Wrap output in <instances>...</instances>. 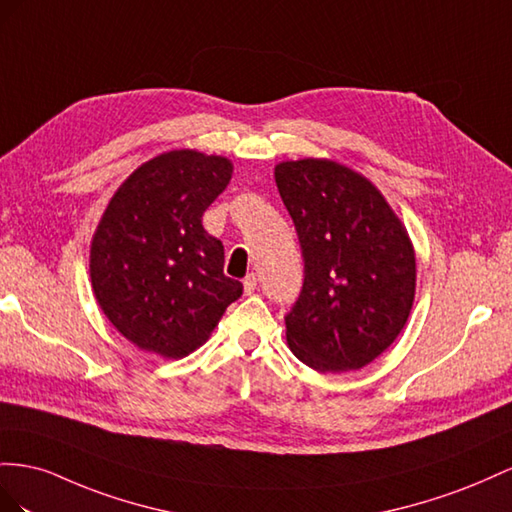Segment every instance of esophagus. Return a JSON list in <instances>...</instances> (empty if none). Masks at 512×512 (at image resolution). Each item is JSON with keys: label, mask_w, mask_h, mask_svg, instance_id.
<instances>
[{"label": "esophagus", "mask_w": 512, "mask_h": 512, "mask_svg": "<svg viewBox=\"0 0 512 512\" xmlns=\"http://www.w3.org/2000/svg\"><path fill=\"white\" fill-rule=\"evenodd\" d=\"M242 285H244V294H246V296H251L253 291L257 289V276H255V274H248Z\"/></svg>", "instance_id": "obj_1"}]
</instances>
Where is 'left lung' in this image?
<instances>
[{"mask_svg": "<svg viewBox=\"0 0 512 512\" xmlns=\"http://www.w3.org/2000/svg\"><path fill=\"white\" fill-rule=\"evenodd\" d=\"M304 257L287 343L319 373L367 367L399 337L416 294L410 236L384 195L328 158L274 167Z\"/></svg>", "mask_w": 512, "mask_h": 512, "instance_id": "left-lung-1", "label": "left lung"}]
</instances>
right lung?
Wrapping results in <instances>:
<instances>
[{
  "label": "right lung",
  "mask_w": 512,
  "mask_h": 512,
  "mask_svg": "<svg viewBox=\"0 0 512 512\" xmlns=\"http://www.w3.org/2000/svg\"><path fill=\"white\" fill-rule=\"evenodd\" d=\"M231 173L225 156L165 152L128 175L100 218L90 248L94 296L143 352L188 356L242 296V283L223 274V242L201 225Z\"/></svg>",
  "instance_id": "1"
}]
</instances>
